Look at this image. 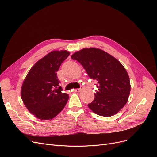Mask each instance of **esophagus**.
I'll list each match as a JSON object with an SVG mask.
<instances>
[{
	"label": "esophagus",
	"mask_w": 157,
	"mask_h": 157,
	"mask_svg": "<svg viewBox=\"0 0 157 157\" xmlns=\"http://www.w3.org/2000/svg\"><path fill=\"white\" fill-rule=\"evenodd\" d=\"M80 88H75V89H74V92H80Z\"/></svg>",
	"instance_id": "obj_1"
}]
</instances>
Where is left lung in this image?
<instances>
[{
    "instance_id": "8db88e82",
    "label": "left lung",
    "mask_w": 157,
    "mask_h": 157,
    "mask_svg": "<svg viewBox=\"0 0 157 157\" xmlns=\"http://www.w3.org/2000/svg\"><path fill=\"white\" fill-rule=\"evenodd\" d=\"M71 58L81 64L90 78L97 82L98 90L88 107L98 115L111 117L122 109L130 92V78L123 65L100 49L84 48Z\"/></svg>"
}]
</instances>
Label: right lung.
Masks as SVG:
<instances>
[{"instance_id":"1","label":"right lung","mask_w":157,"mask_h":157,"mask_svg":"<svg viewBox=\"0 0 157 157\" xmlns=\"http://www.w3.org/2000/svg\"><path fill=\"white\" fill-rule=\"evenodd\" d=\"M67 51H53L33 66L22 84V101L29 112L42 120H49L63 110L69 94L62 92L57 76Z\"/></svg>"}]
</instances>
